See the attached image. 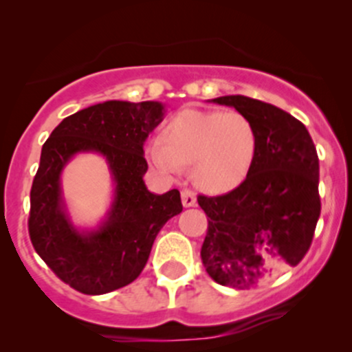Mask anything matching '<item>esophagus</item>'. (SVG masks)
Masks as SVG:
<instances>
[{
	"instance_id": "34e87169",
	"label": "esophagus",
	"mask_w": 352,
	"mask_h": 352,
	"mask_svg": "<svg viewBox=\"0 0 352 352\" xmlns=\"http://www.w3.org/2000/svg\"><path fill=\"white\" fill-rule=\"evenodd\" d=\"M182 204H184L185 208L195 207V205H197V197H195V193H193L192 190H188V188L182 190Z\"/></svg>"
}]
</instances>
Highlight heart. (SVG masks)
I'll use <instances>...</instances> for the list:
<instances>
[{
    "instance_id": "obj_1",
    "label": "heart",
    "mask_w": 352,
    "mask_h": 352,
    "mask_svg": "<svg viewBox=\"0 0 352 352\" xmlns=\"http://www.w3.org/2000/svg\"><path fill=\"white\" fill-rule=\"evenodd\" d=\"M256 152V132L236 111L187 109L164 124L160 139L145 147L147 159L167 177L192 164V177L207 192L220 193L245 180Z\"/></svg>"
}]
</instances>
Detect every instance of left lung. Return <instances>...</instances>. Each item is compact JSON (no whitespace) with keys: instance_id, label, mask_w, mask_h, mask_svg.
Listing matches in <instances>:
<instances>
[{"instance_id":"left-lung-1","label":"left lung","mask_w":352,"mask_h":352,"mask_svg":"<svg viewBox=\"0 0 352 352\" xmlns=\"http://www.w3.org/2000/svg\"><path fill=\"white\" fill-rule=\"evenodd\" d=\"M212 102L252 122L256 152L235 190L197 199L208 217L201 261L218 285L250 289L308 253L321 213L318 153L308 129L280 107L246 96Z\"/></svg>"}]
</instances>
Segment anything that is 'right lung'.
Returning a JSON list of instances; mask_svg holds the SVG:
<instances>
[{"instance_id": "add662e5", "label": "right lung", "mask_w": 352, "mask_h": 352, "mask_svg": "<svg viewBox=\"0 0 352 352\" xmlns=\"http://www.w3.org/2000/svg\"><path fill=\"white\" fill-rule=\"evenodd\" d=\"M164 116L157 100H106L66 117L44 142L28 228L36 253L76 292L104 294L134 281L157 233L184 208L179 190L157 195L144 182V142ZM84 151L104 156L115 182L111 208L94 230L72 223L60 188L63 167Z\"/></svg>"}]
</instances>
